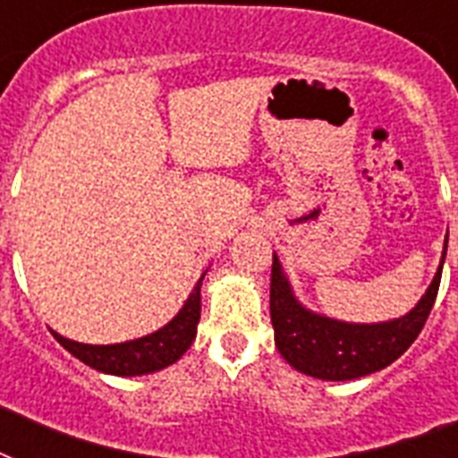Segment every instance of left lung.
Masks as SVG:
<instances>
[{
    "label": "left lung",
    "instance_id": "8db88e82",
    "mask_svg": "<svg viewBox=\"0 0 458 458\" xmlns=\"http://www.w3.org/2000/svg\"><path fill=\"white\" fill-rule=\"evenodd\" d=\"M447 237L437 273L419 304L399 318L380 323H347L306 309L297 300L278 254L273 251L271 323L276 347L283 359L304 376L333 383L370 376L397 361L419 337L430 316L447 257Z\"/></svg>",
    "mask_w": 458,
    "mask_h": 458
}]
</instances>
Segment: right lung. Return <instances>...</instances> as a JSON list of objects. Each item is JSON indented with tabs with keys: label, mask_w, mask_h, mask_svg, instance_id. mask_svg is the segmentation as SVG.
<instances>
[{
	"label": "right lung",
	"mask_w": 458,
	"mask_h": 458,
	"mask_svg": "<svg viewBox=\"0 0 458 458\" xmlns=\"http://www.w3.org/2000/svg\"><path fill=\"white\" fill-rule=\"evenodd\" d=\"M204 276L197 280V285L185 300L182 309L164 327H158V330L145 335V337L118 342V344H82V342L68 340V337L54 333V330L52 335L61 347L68 349L75 359H81L82 363H88L89 369L99 370V373L121 377L157 373V370L178 361L197 337V323H199L201 311V280H204Z\"/></svg>",
	"instance_id": "add662e5"
}]
</instances>
